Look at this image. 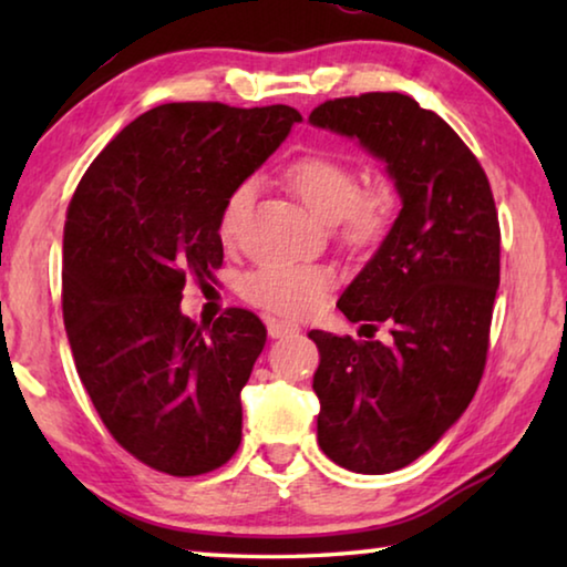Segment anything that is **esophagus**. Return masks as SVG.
Listing matches in <instances>:
<instances>
[{"label": "esophagus", "instance_id": "1", "mask_svg": "<svg viewBox=\"0 0 567 567\" xmlns=\"http://www.w3.org/2000/svg\"><path fill=\"white\" fill-rule=\"evenodd\" d=\"M267 332H270L272 340H280V338H290V334H297L300 332V328H297L295 322H285V320H270L267 322Z\"/></svg>", "mask_w": 567, "mask_h": 567}]
</instances>
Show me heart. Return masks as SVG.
Instances as JSON below:
<instances>
[{
    "label": "heart",
    "mask_w": 567,
    "mask_h": 567,
    "mask_svg": "<svg viewBox=\"0 0 567 567\" xmlns=\"http://www.w3.org/2000/svg\"><path fill=\"white\" fill-rule=\"evenodd\" d=\"M285 182L295 197L322 223H334L348 247H372L390 233L398 197L388 182L360 185V175L348 159L324 152H307L285 167ZM255 195V182L243 179L227 192L217 217V235L235 243L239 223ZM330 290V272L312 265H265L239 280V297L282 318L300 320L322 305Z\"/></svg>",
    "instance_id": "1"
}]
</instances>
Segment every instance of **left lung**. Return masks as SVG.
I'll return each instance as SVG.
<instances>
[{"label":"left lung","mask_w":567,"mask_h":567,"mask_svg":"<svg viewBox=\"0 0 567 567\" xmlns=\"http://www.w3.org/2000/svg\"><path fill=\"white\" fill-rule=\"evenodd\" d=\"M310 122L385 159L402 197L385 243L338 302L350 322H368L362 332L388 321L391 342L310 332L322 453L382 475L427 453L475 398L501 282V223L477 157L408 94L328 100Z\"/></svg>","instance_id":"obj_1"}]
</instances>
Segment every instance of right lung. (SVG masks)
I'll return each instance as SVG.
<instances>
[{
    "label": "right lung",
    "mask_w": 567,
    "mask_h": 567,
    "mask_svg": "<svg viewBox=\"0 0 567 567\" xmlns=\"http://www.w3.org/2000/svg\"><path fill=\"white\" fill-rule=\"evenodd\" d=\"M300 120L287 104H159L94 157L66 207L62 315L76 372L110 435L159 473H213L243 440L239 392L267 328L245 307L197 324L179 300L187 280L223 267L227 192Z\"/></svg>",
    "instance_id": "1"
}]
</instances>
